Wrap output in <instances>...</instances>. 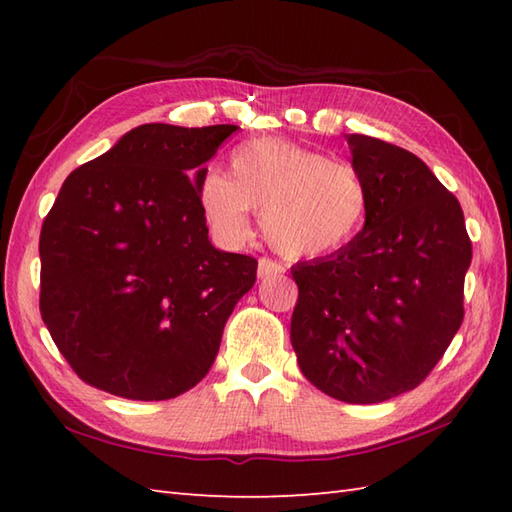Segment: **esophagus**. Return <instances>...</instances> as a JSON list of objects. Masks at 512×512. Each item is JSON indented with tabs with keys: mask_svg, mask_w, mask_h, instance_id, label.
I'll return each mask as SVG.
<instances>
[{
	"mask_svg": "<svg viewBox=\"0 0 512 512\" xmlns=\"http://www.w3.org/2000/svg\"><path fill=\"white\" fill-rule=\"evenodd\" d=\"M284 273V266H281L279 262H275V259H268V257H262L257 262V277H273V275H281Z\"/></svg>",
	"mask_w": 512,
	"mask_h": 512,
	"instance_id": "34e87169",
	"label": "esophagus"
}]
</instances>
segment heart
Segmentation results:
<instances>
[{
  "instance_id": "b5f03b06",
  "label": "heart",
  "mask_w": 512,
  "mask_h": 512,
  "mask_svg": "<svg viewBox=\"0 0 512 512\" xmlns=\"http://www.w3.org/2000/svg\"><path fill=\"white\" fill-rule=\"evenodd\" d=\"M202 211L228 244L250 233V211L262 213L264 235L290 257L328 255L352 242L365 224L369 193L350 162L281 138H257L231 156V176L204 169Z\"/></svg>"
}]
</instances>
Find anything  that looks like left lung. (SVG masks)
I'll return each mask as SVG.
<instances>
[{
  "instance_id": "8db88e82",
  "label": "left lung",
  "mask_w": 512,
  "mask_h": 512,
  "mask_svg": "<svg viewBox=\"0 0 512 512\" xmlns=\"http://www.w3.org/2000/svg\"><path fill=\"white\" fill-rule=\"evenodd\" d=\"M369 211L334 255L290 268L299 297L290 323L310 383L350 405L416 389L464 319L473 246L462 206L411 151L350 134Z\"/></svg>"
}]
</instances>
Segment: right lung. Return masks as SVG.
<instances>
[{
    "mask_svg": "<svg viewBox=\"0 0 512 512\" xmlns=\"http://www.w3.org/2000/svg\"><path fill=\"white\" fill-rule=\"evenodd\" d=\"M237 125H140L65 178L39 237L41 319L83 383L169 400L209 374L257 259L209 242L202 165Z\"/></svg>",
    "mask_w": 512,
    "mask_h": 512,
    "instance_id": "1",
    "label": "right lung"
}]
</instances>
